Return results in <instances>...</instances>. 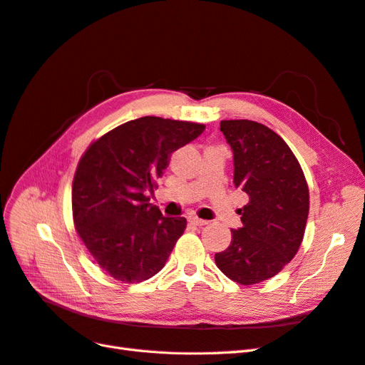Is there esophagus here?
<instances>
[{
  "mask_svg": "<svg viewBox=\"0 0 365 365\" xmlns=\"http://www.w3.org/2000/svg\"><path fill=\"white\" fill-rule=\"evenodd\" d=\"M189 222H190V224H193V225H197V227H202V225L208 224L207 220H204V219H200V217L195 216V215L189 216Z\"/></svg>",
  "mask_w": 365,
  "mask_h": 365,
  "instance_id": "esophagus-1",
  "label": "esophagus"
}]
</instances>
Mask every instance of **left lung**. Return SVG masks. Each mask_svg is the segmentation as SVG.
<instances>
[{
    "mask_svg": "<svg viewBox=\"0 0 365 365\" xmlns=\"http://www.w3.org/2000/svg\"><path fill=\"white\" fill-rule=\"evenodd\" d=\"M220 130L233 150L235 185L250 202L230 247L215 254L217 268L240 284L279 274L302 245L309 213L304 173L284 140L251 120H222Z\"/></svg>",
    "mask_w": 365,
    "mask_h": 365,
    "instance_id": "8db88e82",
    "label": "left lung"
}]
</instances>
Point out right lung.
Masks as SVG:
<instances>
[{"label": "right lung", "instance_id": "obj_1", "mask_svg": "<svg viewBox=\"0 0 365 365\" xmlns=\"http://www.w3.org/2000/svg\"><path fill=\"white\" fill-rule=\"evenodd\" d=\"M204 129L148 115L106 132L85 150L73 180L74 227L98 267L115 280H148L168 262L187 220L164 217L148 192L155 189L172 152Z\"/></svg>", "mask_w": 365, "mask_h": 365}]
</instances>
